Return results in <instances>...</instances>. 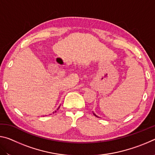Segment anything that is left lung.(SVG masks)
Instances as JSON below:
<instances>
[{
    "mask_svg": "<svg viewBox=\"0 0 155 155\" xmlns=\"http://www.w3.org/2000/svg\"><path fill=\"white\" fill-rule=\"evenodd\" d=\"M94 115H95V116H96V117H98V116H97V115H96V114H94Z\"/></svg>",
    "mask_w": 155,
    "mask_h": 155,
    "instance_id": "1",
    "label": "left lung"
}]
</instances>
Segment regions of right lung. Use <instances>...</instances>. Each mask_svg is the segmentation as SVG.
I'll return each instance as SVG.
<instances>
[{"label": "right lung", "mask_w": 155, "mask_h": 155, "mask_svg": "<svg viewBox=\"0 0 155 155\" xmlns=\"http://www.w3.org/2000/svg\"><path fill=\"white\" fill-rule=\"evenodd\" d=\"M59 108H58V109H59ZM55 112H56V111H55Z\"/></svg>", "instance_id": "obj_1"}]
</instances>
